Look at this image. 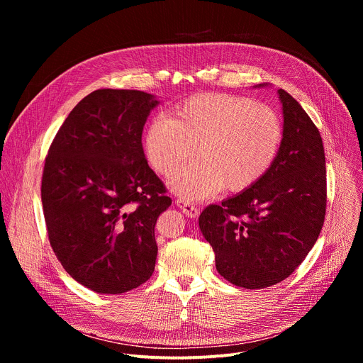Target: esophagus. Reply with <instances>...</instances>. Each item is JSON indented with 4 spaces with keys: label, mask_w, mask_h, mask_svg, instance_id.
<instances>
[{
    "label": "esophagus",
    "mask_w": 363,
    "mask_h": 363,
    "mask_svg": "<svg viewBox=\"0 0 363 363\" xmlns=\"http://www.w3.org/2000/svg\"><path fill=\"white\" fill-rule=\"evenodd\" d=\"M177 205L182 210V213H184L185 216H188L189 218H195V217H198V214H199V210L196 208V205L192 203V202H189L188 199L178 198V199H177Z\"/></svg>",
    "instance_id": "34e87169"
}]
</instances>
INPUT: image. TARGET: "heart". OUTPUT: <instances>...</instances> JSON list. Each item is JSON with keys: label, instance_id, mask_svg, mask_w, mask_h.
<instances>
[{"label": "heart", "instance_id": "obj_1", "mask_svg": "<svg viewBox=\"0 0 363 363\" xmlns=\"http://www.w3.org/2000/svg\"><path fill=\"white\" fill-rule=\"evenodd\" d=\"M283 140L279 115L250 97L201 93L153 118L143 147L152 169L171 177L194 153L196 161L171 181L189 201L206 199L221 189L240 192L260 181L273 167Z\"/></svg>", "mask_w": 363, "mask_h": 363}]
</instances>
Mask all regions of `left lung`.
<instances>
[{"label":"left lung","mask_w":363,"mask_h":363,"mask_svg":"<svg viewBox=\"0 0 363 363\" xmlns=\"http://www.w3.org/2000/svg\"><path fill=\"white\" fill-rule=\"evenodd\" d=\"M283 140L269 172L252 186L208 205L199 228L231 284L264 289L287 279L315 245L326 216V158L319 129L286 90Z\"/></svg>","instance_id":"obj_1"}]
</instances>
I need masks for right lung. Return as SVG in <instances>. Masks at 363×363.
<instances>
[{
	"label": "right lung",
	"instance_id": "add662e5",
	"mask_svg": "<svg viewBox=\"0 0 363 363\" xmlns=\"http://www.w3.org/2000/svg\"><path fill=\"white\" fill-rule=\"evenodd\" d=\"M157 105L139 90H94L47 152L41 202L50 245L63 269L96 293L129 291L155 270V224L172 203L142 146Z\"/></svg>",
	"mask_w": 363,
	"mask_h": 363
}]
</instances>
